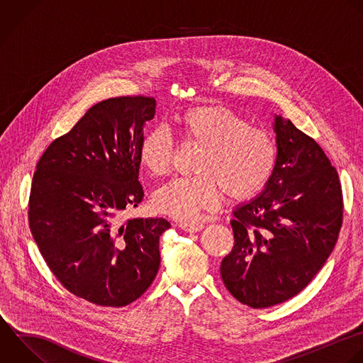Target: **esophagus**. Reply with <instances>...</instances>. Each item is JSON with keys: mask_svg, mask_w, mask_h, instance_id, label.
I'll return each mask as SVG.
<instances>
[{"mask_svg": "<svg viewBox=\"0 0 363 363\" xmlns=\"http://www.w3.org/2000/svg\"><path fill=\"white\" fill-rule=\"evenodd\" d=\"M179 227H180L182 230H184V231L190 233V234H193V233H199V231H201V230L204 228V225H203V224H200V223H180V224H179Z\"/></svg>", "mask_w": 363, "mask_h": 363, "instance_id": "obj_1", "label": "esophagus"}]
</instances>
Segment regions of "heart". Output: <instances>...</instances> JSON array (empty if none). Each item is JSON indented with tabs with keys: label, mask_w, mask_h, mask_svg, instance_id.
Returning a JSON list of instances; mask_svg holds the SVG:
<instances>
[{
	"label": "heart",
	"mask_w": 363,
	"mask_h": 363,
	"mask_svg": "<svg viewBox=\"0 0 363 363\" xmlns=\"http://www.w3.org/2000/svg\"><path fill=\"white\" fill-rule=\"evenodd\" d=\"M176 129L203 150L196 162L197 174L172 179L153 193V207L162 214L194 220L203 210H213L224 191L233 200L255 196L274 173V138L225 106L189 108L176 118ZM173 155L174 140L163 128L152 129L140 142L139 162L152 176L166 174Z\"/></svg>",
	"instance_id": "heart-1"
}]
</instances>
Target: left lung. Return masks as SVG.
Returning <instances> with one entry per match:
<instances>
[{"label":"left lung","instance_id":"obj_1","mask_svg":"<svg viewBox=\"0 0 363 363\" xmlns=\"http://www.w3.org/2000/svg\"><path fill=\"white\" fill-rule=\"evenodd\" d=\"M277 164L261 193L238 204L234 247L221 261L225 288L251 308L299 294L325 265L342 225L337 173L319 145L274 115Z\"/></svg>","mask_w":363,"mask_h":363}]
</instances>
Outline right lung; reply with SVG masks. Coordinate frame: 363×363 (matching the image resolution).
<instances>
[{
	"label": "right lung",
	"instance_id": "1",
	"mask_svg": "<svg viewBox=\"0 0 363 363\" xmlns=\"http://www.w3.org/2000/svg\"><path fill=\"white\" fill-rule=\"evenodd\" d=\"M156 101L121 96L94 105L37 164L30 196L34 240L60 282L101 306H125L153 282L166 218H132L143 200L139 147Z\"/></svg>",
	"mask_w": 363,
	"mask_h": 363
}]
</instances>
